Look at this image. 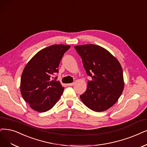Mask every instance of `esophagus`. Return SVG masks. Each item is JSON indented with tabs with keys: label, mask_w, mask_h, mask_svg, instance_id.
Instances as JSON below:
<instances>
[{
	"label": "esophagus",
	"mask_w": 147,
	"mask_h": 147,
	"mask_svg": "<svg viewBox=\"0 0 147 147\" xmlns=\"http://www.w3.org/2000/svg\"><path fill=\"white\" fill-rule=\"evenodd\" d=\"M74 85V83H70V84H67L68 86H73Z\"/></svg>",
	"instance_id": "esophagus-1"
}]
</instances>
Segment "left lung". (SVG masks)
I'll return each mask as SVG.
<instances>
[{
  "instance_id": "left-lung-1",
  "label": "left lung",
  "mask_w": 147,
  "mask_h": 147,
  "mask_svg": "<svg viewBox=\"0 0 147 147\" xmlns=\"http://www.w3.org/2000/svg\"><path fill=\"white\" fill-rule=\"evenodd\" d=\"M76 50L92 80L80 96L84 104L97 112L107 110L117 101L124 88L123 71L118 60L105 48L94 44L76 45Z\"/></svg>"
}]
</instances>
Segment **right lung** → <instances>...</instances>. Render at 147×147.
Here are the masks:
<instances>
[{
    "label": "right lung",
    "instance_id": "right-lung-1",
    "mask_svg": "<svg viewBox=\"0 0 147 147\" xmlns=\"http://www.w3.org/2000/svg\"><path fill=\"white\" fill-rule=\"evenodd\" d=\"M69 45H53L37 52L26 63L20 79V93L25 102L36 111L45 112L56 104L64 88L52 80Z\"/></svg>",
    "mask_w": 147,
    "mask_h": 147
}]
</instances>
